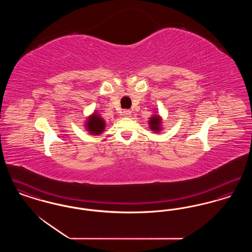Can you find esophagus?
Returning <instances> with one entry per match:
<instances>
[{
    "label": "esophagus",
    "mask_w": 252,
    "mask_h": 252,
    "mask_svg": "<svg viewBox=\"0 0 252 252\" xmlns=\"http://www.w3.org/2000/svg\"><path fill=\"white\" fill-rule=\"evenodd\" d=\"M124 115H125L126 117H129V116L131 115V111L126 109V110H125V111H124Z\"/></svg>",
    "instance_id": "esophagus-1"
}]
</instances>
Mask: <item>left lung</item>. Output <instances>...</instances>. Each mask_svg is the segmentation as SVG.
Returning <instances> with one entry per match:
<instances>
[{
    "mask_svg": "<svg viewBox=\"0 0 252 252\" xmlns=\"http://www.w3.org/2000/svg\"><path fill=\"white\" fill-rule=\"evenodd\" d=\"M160 118L158 115L153 116L150 121H149V125H150V128L153 131H159L160 130Z\"/></svg>",
    "mask_w": 252,
    "mask_h": 252,
    "instance_id": "obj_1",
    "label": "left lung"
}]
</instances>
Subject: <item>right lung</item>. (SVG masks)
I'll use <instances>...</instances> for the list:
<instances>
[{
	"mask_svg": "<svg viewBox=\"0 0 252 252\" xmlns=\"http://www.w3.org/2000/svg\"><path fill=\"white\" fill-rule=\"evenodd\" d=\"M86 125H87L86 126H87L88 131H90L91 134H94V135L101 134V132H103L105 128V122L97 113L93 114L88 119Z\"/></svg>",
	"mask_w": 252,
	"mask_h": 252,
	"instance_id": "right-lung-1",
	"label": "right lung"
}]
</instances>
